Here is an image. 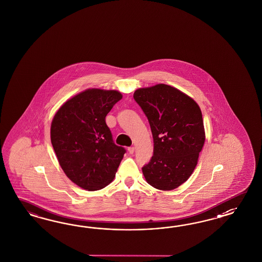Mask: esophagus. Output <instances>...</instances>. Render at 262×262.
<instances>
[{
  "label": "esophagus",
  "mask_w": 262,
  "mask_h": 262,
  "mask_svg": "<svg viewBox=\"0 0 262 262\" xmlns=\"http://www.w3.org/2000/svg\"><path fill=\"white\" fill-rule=\"evenodd\" d=\"M127 151H128V152H129L130 155H134V154H135V147H129V148L127 149Z\"/></svg>",
  "instance_id": "1"
}]
</instances>
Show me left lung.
Returning <instances> with one entry per match:
<instances>
[{"mask_svg": "<svg viewBox=\"0 0 262 262\" xmlns=\"http://www.w3.org/2000/svg\"><path fill=\"white\" fill-rule=\"evenodd\" d=\"M134 98L154 138V155L142 168L145 180L159 190H173L189 179L198 163L206 140L201 108L189 96L163 83L139 88Z\"/></svg>", "mask_w": 262, "mask_h": 262, "instance_id": "obj_1", "label": "left lung"}]
</instances>
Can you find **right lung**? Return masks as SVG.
Listing matches in <instances>:
<instances>
[{
    "label": "right lung",
    "mask_w": 262,
    "mask_h": 262,
    "mask_svg": "<svg viewBox=\"0 0 262 262\" xmlns=\"http://www.w3.org/2000/svg\"><path fill=\"white\" fill-rule=\"evenodd\" d=\"M116 90L86 89L56 111L51 142L65 174L78 186L100 190L113 181L126 150L115 145L105 116L122 99Z\"/></svg>",
    "instance_id": "right-lung-1"
}]
</instances>
